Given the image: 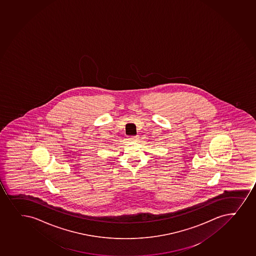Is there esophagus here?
<instances>
[{"mask_svg": "<svg viewBox=\"0 0 256 256\" xmlns=\"http://www.w3.org/2000/svg\"><path fill=\"white\" fill-rule=\"evenodd\" d=\"M137 138H138V136H131L130 138L131 140H137Z\"/></svg>", "mask_w": 256, "mask_h": 256, "instance_id": "34e87169", "label": "esophagus"}]
</instances>
